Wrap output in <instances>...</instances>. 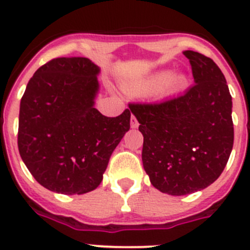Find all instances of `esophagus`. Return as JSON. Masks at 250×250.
Returning <instances> with one entry per match:
<instances>
[{"mask_svg":"<svg viewBox=\"0 0 250 250\" xmlns=\"http://www.w3.org/2000/svg\"><path fill=\"white\" fill-rule=\"evenodd\" d=\"M130 125H131L132 129H135V127L139 126V123L135 116H131V119H130Z\"/></svg>","mask_w":250,"mask_h":250,"instance_id":"34e87169","label":"esophagus"}]
</instances>
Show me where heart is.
Returning <instances> with one entry per match:
<instances>
[{
  "mask_svg": "<svg viewBox=\"0 0 250 250\" xmlns=\"http://www.w3.org/2000/svg\"><path fill=\"white\" fill-rule=\"evenodd\" d=\"M187 85L188 79L185 75L178 74L171 76L169 71H160L150 75L130 87L144 92H154L160 89L164 94H176L183 91Z\"/></svg>",
  "mask_w": 250,
  "mask_h": 250,
  "instance_id": "obj_1",
  "label": "heart"
}]
</instances>
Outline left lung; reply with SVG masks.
<instances>
[{
  "mask_svg": "<svg viewBox=\"0 0 250 250\" xmlns=\"http://www.w3.org/2000/svg\"><path fill=\"white\" fill-rule=\"evenodd\" d=\"M194 83L185 94L160 103H131L144 136L143 165L161 193L187 195L213 184L234 143L231 96L210 57L184 51Z\"/></svg>",
  "mask_w": 250,
  "mask_h": 250,
  "instance_id": "8db88e82",
  "label": "left lung"
}]
</instances>
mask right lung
<instances>
[{
    "mask_svg": "<svg viewBox=\"0 0 250 250\" xmlns=\"http://www.w3.org/2000/svg\"><path fill=\"white\" fill-rule=\"evenodd\" d=\"M98 74L86 57H57L28 81L17 144L30 173L48 190L72 195L96 189L130 129L129 109L107 118L94 107Z\"/></svg>",
    "mask_w": 250,
    "mask_h": 250,
    "instance_id": "obj_1",
    "label": "right lung"
}]
</instances>
